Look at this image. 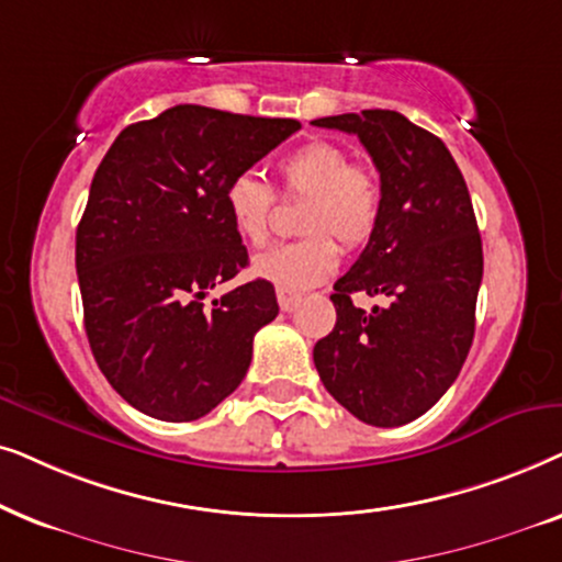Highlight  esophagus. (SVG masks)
Returning a JSON list of instances; mask_svg holds the SVG:
<instances>
[{
	"label": "esophagus",
	"mask_w": 562,
	"mask_h": 562,
	"mask_svg": "<svg viewBox=\"0 0 562 562\" xmlns=\"http://www.w3.org/2000/svg\"><path fill=\"white\" fill-rule=\"evenodd\" d=\"M297 301H301V295L297 293H288V290H277V303H280L282 311H293Z\"/></svg>",
	"instance_id": "obj_1"
}]
</instances>
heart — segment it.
Instances as JSON below:
<instances>
[{
	"label": "heart",
	"instance_id": "b5f03b06",
	"mask_svg": "<svg viewBox=\"0 0 562 562\" xmlns=\"http://www.w3.org/2000/svg\"><path fill=\"white\" fill-rule=\"evenodd\" d=\"M282 190L305 198L303 238L272 246L251 261L259 280L277 290L301 293L328 280L339 267V244L347 249L368 244L383 211V187L375 171L349 161L341 146L311 140L280 161ZM226 211L246 244L261 246L269 236L274 190L254 171H241L226 184Z\"/></svg>",
	"mask_w": 562,
	"mask_h": 562
}]
</instances>
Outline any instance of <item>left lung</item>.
I'll list each match as a JSON object with an SVG mask.
<instances>
[{
	"label": "left lung",
	"mask_w": 562,
	"mask_h": 562,
	"mask_svg": "<svg viewBox=\"0 0 562 562\" xmlns=\"http://www.w3.org/2000/svg\"><path fill=\"white\" fill-rule=\"evenodd\" d=\"M313 125L355 133L383 187L380 223L336 280V326L313 347V362L359 422L403 426L442 398L473 344L483 244L468 184L442 140L395 110ZM355 292L389 305L362 312L350 303Z\"/></svg>",
	"instance_id": "1"
}]
</instances>
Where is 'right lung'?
<instances>
[{
	"mask_svg": "<svg viewBox=\"0 0 562 562\" xmlns=\"http://www.w3.org/2000/svg\"><path fill=\"white\" fill-rule=\"evenodd\" d=\"M301 128L290 117L177 104L133 123L94 171L77 228L89 347L108 383L161 422H194L241 385L254 334L277 313L251 280L213 301L249 254L226 211L231 177Z\"/></svg>",
	"mask_w": 562,
	"mask_h": 562,
	"instance_id": "add662e5",
	"label": "right lung"
}]
</instances>
